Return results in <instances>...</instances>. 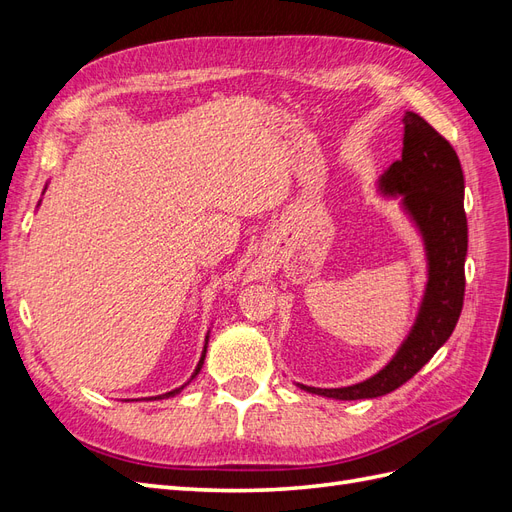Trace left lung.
Masks as SVG:
<instances>
[{
    "mask_svg": "<svg viewBox=\"0 0 512 512\" xmlns=\"http://www.w3.org/2000/svg\"><path fill=\"white\" fill-rule=\"evenodd\" d=\"M463 190V170L451 143L421 115L406 111L401 160L378 177L376 194L397 200L423 239L427 282L416 318L391 361L374 376L339 389L294 382L301 391L339 401L382 397L408 382L446 344L455 331L466 290L468 220Z\"/></svg>",
    "mask_w": 512,
    "mask_h": 512,
    "instance_id": "1",
    "label": "left lung"
}]
</instances>
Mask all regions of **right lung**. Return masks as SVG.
Listing matches in <instances>:
<instances>
[{"instance_id": "obj_1", "label": "right lung", "mask_w": 512, "mask_h": 512, "mask_svg": "<svg viewBox=\"0 0 512 512\" xmlns=\"http://www.w3.org/2000/svg\"><path fill=\"white\" fill-rule=\"evenodd\" d=\"M46 188H49V181H46V185H44V190H42V194L46 192ZM42 205V200L38 203V207ZM209 337H211V329L207 331V335H205V346H203V352H200V359H198V365H196V369H194V374L190 376V380L185 382V384H181L179 389H173V391H168V393H164V395H156V397H145L147 401H156V399H168V397H175V395H179L185 386H188L192 380H196V376L200 374V369H203V365H205V356H207V346H209ZM128 401H134V399H128Z\"/></svg>"}]
</instances>
